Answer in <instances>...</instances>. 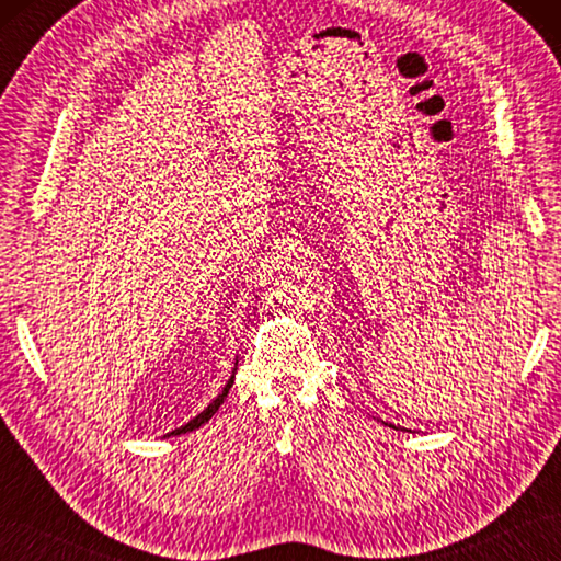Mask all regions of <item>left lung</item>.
<instances>
[{
	"label": "left lung",
	"mask_w": 561,
	"mask_h": 561,
	"mask_svg": "<svg viewBox=\"0 0 561 561\" xmlns=\"http://www.w3.org/2000/svg\"><path fill=\"white\" fill-rule=\"evenodd\" d=\"M392 428H400V426H396V424H390ZM402 432H408V428H402Z\"/></svg>",
	"instance_id": "1"
}]
</instances>
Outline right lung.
<instances>
[{
  "label": "right lung",
  "instance_id": "add662e5",
  "mask_svg": "<svg viewBox=\"0 0 561 561\" xmlns=\"http://www.w3.org/2000/svg\"><path fill=\"white\" fill-rule=\"evenodd\" d=\"M233 378H236V368H233V374H231V378L226 380V386H224V390L219 392L217 398H214L205 410H202L197 416H193V420H190L187 424H183L181 428H173L171 434H165V436H178V434H187V432H195V428H199L202 424H207L211 416H214V412H217L221 404H224V400H226V396H229V390H231V386H233Z\"/></svg>",
  "mask_w": 561,
  "mask_h": 561
}]
</instances>
